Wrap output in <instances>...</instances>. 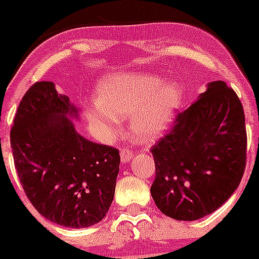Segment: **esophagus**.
Here are the masks:
<instances>
[{"mask_svg": "<svg viewBox=\"0 0 259 259\" xmlns=\"http://www.w3.org/2000/svg\"><path fill=\"white\" fill-rule=\"evenodd\" d=\"M133 150L129 148V146H124V148L120 150V156H121V161L122 163H126V161H129L130 159L133 158Z\"/></svg>", "mask_w": 259, "mask_h": 259, "instance_id": "1", "label": "esophagus"}]
</instances>
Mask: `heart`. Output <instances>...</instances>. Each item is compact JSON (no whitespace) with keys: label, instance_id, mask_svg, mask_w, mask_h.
<instances>
[{"label":"heart","instance_id":"1","mask_svg":"<svg viewBox=\"0 0 259 259\" xmlns=\"http://www.w3.org/2000/svg\"><path fill=\"white\" fill-rule=\"evenodd\" d=\"M99 104L89 109L88 117L108 135L120 130V119L132 116V134L150 142L166 129L182 101L177 82H161L153 74L113 75L99 85Z\"/></svg>","mask_w":259,"mask_h":259}]
</instances>
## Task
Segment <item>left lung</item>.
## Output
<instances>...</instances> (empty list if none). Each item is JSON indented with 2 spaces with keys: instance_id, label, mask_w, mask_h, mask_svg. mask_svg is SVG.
Returning <instances> with one entry per match:
<instances>
[{
  "instance_id": "1",
  "label": "left lung",
  "mask_w": 259,
  "mask_h": 259,
  "mask_svg": "<svg viewBox=\"0 0 259 259\" xmlns=\"http://www.w3.org/2000/svg\"><path fill=\"white\" fill-rule=\"evenodd\" d=\"M150 151L155 161L150 193L161 213L177 221L213 213L244 174L247 132L238 95L224 81L209 82Z\"/></svg>"
}]
</instances>
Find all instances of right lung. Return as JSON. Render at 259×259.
Instances as JSON below:
<instances>
[{
	"label": "right lung",
	"instance_id": "right-lung-1",
	"mask_svg": "<svg viewBox=\"0 0 259 259\" xmlns=\"http://www.w3.org/2000/svg\"><path fill=\"white\" fill-rule=\"evenodd\" d=\"M76 115L54 82L38 81L18 105L10 139L31 204L54 223L86 228L110 208L120 155L116 148L81 137L67 117Z\"/></svg>",
	"mask_w": 259,
	"mask_h": 259
}]
</instances>
